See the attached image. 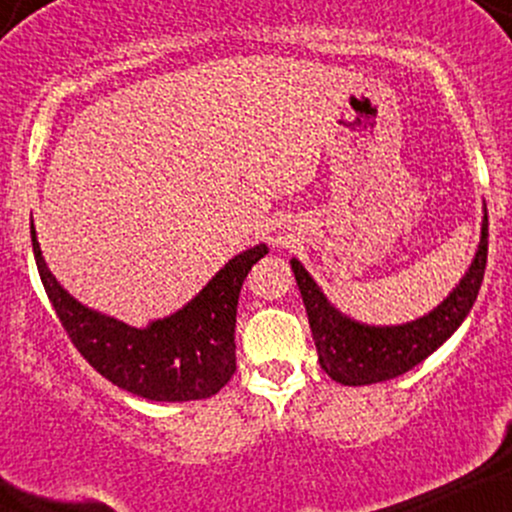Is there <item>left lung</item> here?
Returning a JSON list of instances; mask_svg holds the SVG:
<instances>
[{"label": "left lung", "instance_id": "left-lung-1", "mask_svg": "<svg viewBox=\"0 0 512 512\" xmlns=\"http://www.w3.org/2000/svg\"><path fill=\"white\" fill-rule=\"evenodd\" d=\"M486 257H489V216H484L479 252L460 286L433 313L399 327H368L339 315L317 289L303 264L291 260L322 370L337 383L356 387L383 383L419 366L469 315L484 281Z\"/></svg>", "mask_w": 512, "mask_h": 512}]
</instances>
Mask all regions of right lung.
<instances>
[{
	"label": "right lung",
	"mask_w": 512,
	"mask_h": 512,
	"mask_svg": "<svg viewBox=\"0 0 512 512\" xmlns=\"http://www.w3.org/2000/svg\"><path fill=\"white\" fill-rule=\"evenodd\" d=\"M40 281L64 332L81 356L110 383L156 402L207 399L236 373V310L252 264L267 255L264 245L233 257L195 301L146 330L84 308L45 267L31 226Z\"/></svg>",
	"instance_id": "obj_1"
}]
</instances>
